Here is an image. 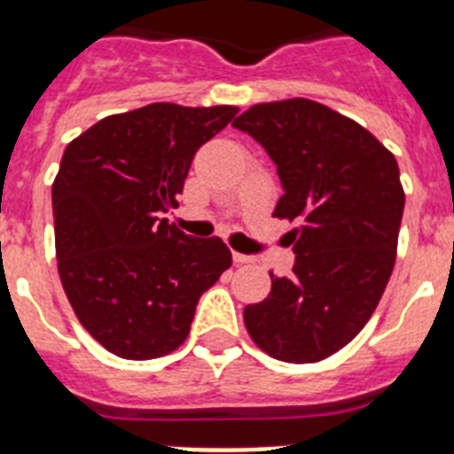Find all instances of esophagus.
<instances>
[{
	"mask_svg": "<svg viewBox=\"0 0 454 454\" xmlns=\"http://www.w3.org/2000/svg\"><path fill=\"white\" fill-rule=\"evenodd\" d=\"M231 256H234V262H236V263H254V262H256L254 256L240 254V252H234V254H231Z\"/></svg>",
	"mask_w": 454,
	"mask_h": 454,
	"instance_id": "1",
	"label": "esophagus"
}]
</instances>
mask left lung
Instances as JSON below:
<instances>
[{
  "label": "left lung",
  "mask_w": 454,
  "mask_h": 454,
  "mask_svg": "<svg viewBox=\"0 0 454 454\" xmlns=\"http://www.w3.org/2000/svg\"><path fill=\"white\" fill-rule=\"evenodd\" d=\"M234 127L262 143L284 195L295 266L243 311L247 334L279 362L314 364L371 320L398 250L404 191L395 156L368 129L314 99L254 104Z\"/></svg>",
  "instance_id": "1"
}]
</instances>
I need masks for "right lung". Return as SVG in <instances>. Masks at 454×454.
I'll use <instances>...</instances> for the list:
<instances>
[{
  "mask_svg": "<svg viewBox=\"0 0 454 454\" xmlns=\"http://www.w3.org/2000/svg\"><path fill=\"white\" fill-rule=\"evenodd\" d=\"M236 106L147 104L92 124L66 147L51 186L63 291L92 339L122 359L177 350L195 307L231 266L223 239H192L163 214L192 156Z\"/></svg>",
  "mask_w": 454,
  "mask_h": 454,
  "instance_id": "add662e5",
  "label": "right lung"
}]
</instances>
